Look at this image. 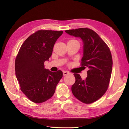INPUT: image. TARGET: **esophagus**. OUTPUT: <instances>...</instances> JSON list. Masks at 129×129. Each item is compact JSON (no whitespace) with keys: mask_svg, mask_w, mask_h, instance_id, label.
<instances>
[{"mask_svg":"<svg viewBox=\"0 0 129 129\" xmlns=\"http://www.w3.org/2000/svg\"><path fill=\"white\" fill-rule=\"evenodd\" d=\"M70 73L69 72H68V71H64L63 72V75L65 76V75H67L68 74H69Z\"/></svg>","mask_w":129,"mask_h":129,"instance_id":"34e87169","label":"esophagus"}]
</instances>
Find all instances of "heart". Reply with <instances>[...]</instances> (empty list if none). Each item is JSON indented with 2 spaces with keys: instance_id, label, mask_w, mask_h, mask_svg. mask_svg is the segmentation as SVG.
<instances>
[{
  "instance_id": "b5f03b06",
  "label": "heart",
  "mask_w": 129,
  "mask_h": 129,
  "mask_svg": "<svg viewBox=\"0 0 129 129\" xmlns=\"http://www.w3.org/2000/svg\"><path fill=\"white\" fill-rule=\"evenodd\" d=\"M70 41H74V42H78L77 40H70ZM79 43V42H78Z\"/></svg>"
}]
</instances>
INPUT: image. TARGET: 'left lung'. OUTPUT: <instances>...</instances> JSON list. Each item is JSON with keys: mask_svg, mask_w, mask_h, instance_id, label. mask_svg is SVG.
Returning a JSON list of instances; mask_svg holds the SVG:
<instances>
[{"mask_svg": "<svg viewBox=\"0 0 129 129\" xmlns=\"http://www.w3.org/2000/svg\"><path fill=\"white\" fill-rule=\"evenodd\" d=\"M65 32L83 40L81 65L89 69L85 80L79 74H74L75 82L72 86V92L82 103L91 104L102 97L108 89L113 67L110 50L96 33L90 29L67 30Z\"/></svg>", "mask_w": 129, "mask_h": 129, "instance_id": "1", "label": "left lung"}]
</instances>
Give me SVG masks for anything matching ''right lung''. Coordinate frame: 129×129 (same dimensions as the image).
Here are the masks:
<instances>
[{
    "label": "right lung",
    "mask_w": 129,
    "mask_h": 129,
    "mask_svg": "<svg viewBox=\"0 0 129 129\" xmlns=\"http://www.w3.org/2000/svg\"><path fill=\"white\" fill-rule=\"evenodd\" d=\"M62 31L39 30L27 38L19 49L15 61L16 79L20 90L35 103L45 102L53 96L62 77L61 70L51 72L44 68L56 41Z\"/></svg>",
    "instance_id": "1"
}]
</instances>
